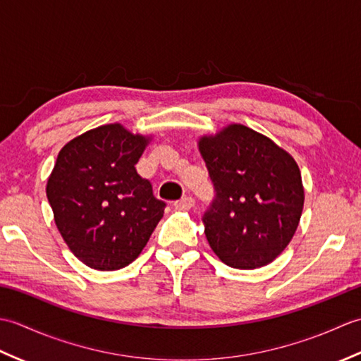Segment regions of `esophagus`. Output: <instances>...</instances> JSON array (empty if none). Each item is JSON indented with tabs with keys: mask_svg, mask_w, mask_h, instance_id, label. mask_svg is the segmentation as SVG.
<instances>
[{
	"mask_svg": "<svg viewBox=\"0 0 361 361\" xmlns=\"http://www.w3.org/2000/svg\"><path fill=\"white\" fill-rule=\"evenodd\" d=\"M195 204V200L190 195H186V197H183L181 200H178V202H175L173 203V206L176 209H190L192 208V206Z\"/></svg>",
	"mask_w": 361,
	"mask_h": 361,
	"instance_id": "34e87169",
	"label": "esophagus"
}]
</instances>
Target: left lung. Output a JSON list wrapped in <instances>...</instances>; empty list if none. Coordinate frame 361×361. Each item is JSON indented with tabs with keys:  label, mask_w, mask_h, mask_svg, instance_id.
<instances>
[{
	"label": "left lung",
	"mask_w": 361,
	"mask_h": 361,
	"mask_svg": "<svg viewBox=\"0 0 361 361\" xmlns=\"http://www.w3.org/2000/svg\"><path fill=\"white\" fill-rule=\"evenodd\" d=\"M198 147L216 190L203 214L212 251L240 270L273 262L290 243L302 214L304 188L296 161L240 124L203 136Z\"/></svg>",
	"instance_id": "1"
}]
</instances>
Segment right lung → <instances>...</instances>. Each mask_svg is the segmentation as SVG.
Here are the masks:
<instances>
[{
	"label": "right lung",
	"mask_w": 361,
	"mask_h": 361,
	"mask_svg": "<svg viewBox=\"0 0 361 361\" xmlns=\"http://www.w3.org/2000/svg\"><path fill=\"white\" fill-rule=\"evenodd\" d=\"M149 140L121 124L90 130L60 150L46 186L54 220L74 256L111 271L141 255L166 203L136 172Z\"/></svg>",
	"instance_id": "add662e5"
}]
</instances>
